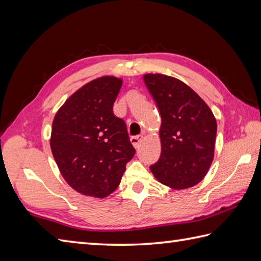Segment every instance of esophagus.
<instances>
[{
    "label": "esophagus",
    "mask_w": 261,
    "mask_h": 261,
    "mask_svg": "<svg viewBox=\"0 0 261 261\" xmlns=\"http://www.w3.org/2000/svg\"><path fill=\"white\" fill-rule=\"evenodd\" d=\"M130 140H131L132 145H134V147H135V148H138V147H139V145H140L141 140H142V136H141V135H139V136H134V137H131Z\"/></svg>",
    "instance_id": "1"
}]
</instances>
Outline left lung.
<instances>
[{"label": "left lung", "instance_id": "8db88e82", "mask_svg": "<svg viewBox=\"0 0 261 261\" xmlns=\"http://www.w3.org/2000/svg\"><path fill=\"white\" fill-rule=\"evenodd\" d=\"M143 81L162 116V153L150 166L164 185L181 190L198 184L214 157L216 120L207 104L185 83L147 74Z\"/></svg>", "mask_w": 261, "mask_h": 261}]
</instances>
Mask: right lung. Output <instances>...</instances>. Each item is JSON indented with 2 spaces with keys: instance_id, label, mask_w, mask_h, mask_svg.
I'll use <instances>...</instances> for the list:
<instances>
[{
  "instance_id": "add662e5",
  "label": "right lung",
  "mask_w": 261,
  "mask_h": 261,
  "mask_svg": "<svg viewBox=\"0 0 261 261\" xmlns=\"http://www.w3.org/2000/svg\"><path fill=\"white\" fill-rule=\"evenodd\" d=\"M122 80L104 76L75 92L55 115L50 148L65 180L83 195L103 198L119 186L134 158L124 121L113 113Z\"/></svg>"
}]
</instances>
